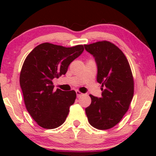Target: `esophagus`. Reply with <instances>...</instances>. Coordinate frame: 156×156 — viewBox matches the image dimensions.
Instances as JSON below:
<instances>
[{
  "label": "esophagus",
  "mask_w": 156,
  "mask_h": 156,
  "mask_svg": "<svg viewBox=\"0 0 156 156\" xmlns=\"http://www.w3.org/2000/svg\"><path fill=\"white\" fill-rule=\"evenodd\" d=\"M76 95H77V97H78V98H79V97L83 95V93H81L80 92H79V91L77 90L76 91Z\"/></svg>",
  "instance_id": "1"
}]
</instances>
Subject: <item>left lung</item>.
<instances>
[{"label":"left lung","instance_id":"obj_1","mask_svg":"<svg viewBox=\"0 0 156 156\" xmlns=\"http://www.w3.org/2000/svg\"><path fill=\"white\" fill-rule=\"evenodd\" d=\"M93 55L98 67L97 80L102 84V96L90 94L92 103L86 108L88 121L99 130L112 128L128 112L133 96L131 69L124 53L115 44L101 41L84 44Z\"/></svg>","mask_w":156,"mask_h":156}]
</instances>
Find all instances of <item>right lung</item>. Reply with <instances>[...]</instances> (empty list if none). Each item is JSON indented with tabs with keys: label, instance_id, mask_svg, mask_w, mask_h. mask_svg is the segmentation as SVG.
<instances>
[{
	"label": "right lung",
	"instance_id": "obj_1",
	"mask_svg": "<svg viewBox=\"0 0 156 156\" xmlns=\"http://www.w3.org/2000/svg\"><path fill=\"white\" fill-rule=\"evenodd\" d=\"M81 44L65 48L45 42L39 44L26 57L20 76L26 109L39 126L53 129L66 120L74 103V90L54 91L53 78L65 75L73 60L83 53Z\"/></svg>",
	"mask_w": 156,
	"mask_h": 156
}]
</instances>
